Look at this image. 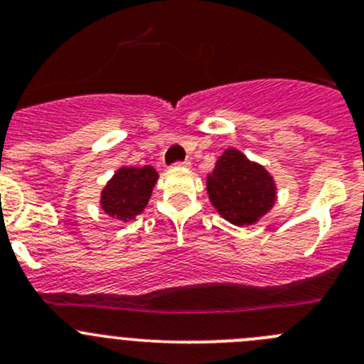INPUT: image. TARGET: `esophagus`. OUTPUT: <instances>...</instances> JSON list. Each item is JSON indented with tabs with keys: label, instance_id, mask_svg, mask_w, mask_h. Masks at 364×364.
<instances>
[{
	"label": "esophagus",
	"instance_id": "1",
	"mask_svg": "<svg viewBox=\"0 0 364 364\" xmlns=\"http://www.w3.org/2000/svg\"><path fill=\"white\" fill-rule=\"evenodd\" d=\"M172 167H181V168H188L190 167V161L188 160H183V161H176L174 165H172Z\"/></svg>",
	"mask_w": 364,
	"mask_h": 364
}]
</instances>
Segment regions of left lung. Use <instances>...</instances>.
<instances>
[{
	"label": "left lung",
	"mask_w": 364,
	"mask_h": 364,
	"mask_svg": "<svg viewBox=\"0 0 364 364\" xmlns=\"http://www.w3.org/2000/svg\"><path fill=\"white\" fill-rule=\"evenodd\" d=\"M209 203L232 225H253L277 203V181L264 165L236 148H227L205 176Z\"/></svg>",
	"instance_id": "8db88e82"
}]
</instances>
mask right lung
<instances>
[{"label": "right lung", "mask_w": 364, "mask_h": 364, "mask_svg": "<svg viewBox=\"0 0 364 364\" xmlns=\"http://www.w3.org/2000/svg\"><path fill=\"white\" fill-rule=\"evenodd\" d=\"M159 172L151 165H121L100 192V208L119 222H130L141 215L151 199Z\"/></svg>", "instance_id": "add662e5"}]
</instances>
